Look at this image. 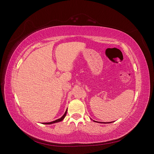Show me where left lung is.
Listing matches in <instances>:
<instances>
[{
  "label": "left lung",
  "mask_w": 154,
  "mask_h": 154,
  "mask_svg": "<svg viewBox=\"0 0 154 154\" xmlns=\"http://www.w3.org/2000/svg\"><path fill=\"white\" fill-rule=\"evenodd\" d=\"M94 122H97V121H95V120H94ZM111 122H107V123H111ZM105 124H107V123H105Z\"/></svg>",
  "instance_id": "left-lung-1"
}]
</instances>
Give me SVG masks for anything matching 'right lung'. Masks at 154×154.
<instances>
[{"label":"right lung","instance_id":"obj_1","mask_svg":"<svg viewBox=\"0 0 154 154\" xmlns=\"http://www.w3.org/2000/svg\"><path fill=\"white\" fill-rule=\"evenodd\" d=\"M67 109L66 110V112H65V114H63V116L62 117H61L60 119H57V120H54V121H52V122H44V123H43V124H47H47H54V123L61 122L62 120H63V119L65 118V117H66V114H67Z\"/></svg>","mask_w":154,"mask_h":154}]
</instances>
